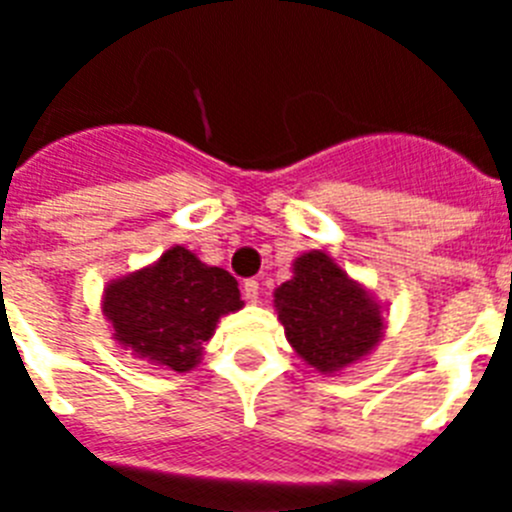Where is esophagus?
<instances>
[{
  "instance_id": "obj_1",
  "label": "esophagus",
  "mask_w": 512,
  "mask_h": 512,
  "mask_svg": "<svg viewBox=\"0 0 512 512\" xmlns=\"http://www.w3.org/2000/svg\"><path fill=\"white\" fill-rule=\"evenodd\" d=\"M243 297H246L248 302H259L261 287L256 279H246V284H243Z\"/></svg>"
}]
</instances>
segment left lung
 Instances as JSON below:
<instances>
[{
	"mask_svg": "<svg viewBox=\"0 0 512 512\" xmlns=\"http://www.w3.org/2000/svg\"><path fill=\"white\" fill-rule=\"evenodd\" d=\"M274 305L287 341L318 372L354 364L382 338L379 307L320 251L295 261V277L274 292Z\"/></svg>",
	"mask_w": 512,
	"mask_h": 512,
	"instance_id": "left-lung-1",
	"label": "left lung"
}]
</instances>
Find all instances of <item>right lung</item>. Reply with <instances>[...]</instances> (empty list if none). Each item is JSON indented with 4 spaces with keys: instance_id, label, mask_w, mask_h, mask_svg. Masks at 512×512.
Masks as SVG:
<instances>
[{
    "instance_id": "obj_1",
    "label": "right lung",
    "mask_w": 512,
    "mask_h": 512,
    "mask_svg": "<svg viewBox=\"0 0 512 512\" xmlns=\"http://www.w3.org/2000/svg\"><path fill=\"white\" fill-rule=\"evenodd\" d=\"M238 282L176 246L156 266L104 289V315L115 338L148 364L189 372L225 312L241 310Z\"/></svg>"
}]
</instances>
